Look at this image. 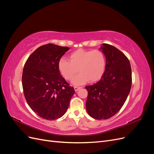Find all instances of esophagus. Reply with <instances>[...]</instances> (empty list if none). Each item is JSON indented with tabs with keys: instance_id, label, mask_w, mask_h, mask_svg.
<instances>
[{
	"instance_id": "obj_1",
	"label": "esophagus",
	"mask_w": 154,
	"mask_h": 154,
	"mask_svg": "<svg viewBox=\"0 0 154 154\" xmlns=\"http://www.w3.org/2000/svg\"><path fill=\"white\" fill-rule=\"evenodd\" d=\"M81 87H74V91H78L79 89H80Z\"/></svg>"
}]
</instances>
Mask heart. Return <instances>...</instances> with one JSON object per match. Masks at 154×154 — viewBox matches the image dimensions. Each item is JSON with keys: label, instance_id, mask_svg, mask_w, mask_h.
Here are the masks:
<instances>
[{"label": "heart", "instance_id": "1", "mask_svg": "<svg viewBox=\"0 0 154 154\" xmlns=\"http://www.w3.org/2000/svg\"><path fill=\"white\" fill-rule=\"evenodd\" d=\"M106 68V58L100 50L80 49L69 56V61L64 58L59 60L58 69L67 80H72L79 72L80 74L72 80L76 85H83L89 81L96 82L103 77Z\"/></svg>", "mask_w": 154, "mask_h": 154}]
</instances>
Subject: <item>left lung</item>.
Returning <instances> with one entry per match:
<instances>
[{"label":"left lung","mask_w":154,"mask_h":154,"mask_svg":"<svg viewBox=\"0 0 154 154\" xmlns=\"http://www.w3.org/2000/svg\"><path fill=\"white\" fill-rule=\"evenodd\" d=\"M105 56L103 77L95 84L86 86V109L91 117L106 119L122 109L132 86V70L127 57L114 46L103 44L100 48Z\"/></svg>","instance_id":"left-lung-1"}]
</instances>
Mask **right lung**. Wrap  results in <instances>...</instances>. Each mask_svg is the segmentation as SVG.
Wrapping results in <instances>:
<instances>
[{
    "mask_svg": "<svg viewBox=\"0 0 154 154\" xmlns=\"http://www.w3.org/2000/svg\"><path fill=\"white\" fill-rule=\"evenodd\" d=\"M69 49L53 44L44 45L29 56L24 65L22 82L25 98L42 118H61L74 93L58 69L59 60Z\"/></svg>",
    "mask_w": 154,
    "mask_h": 154,
    "instance_id": "right-lung-1",
    "label": "right lung"
}]
</instances>
